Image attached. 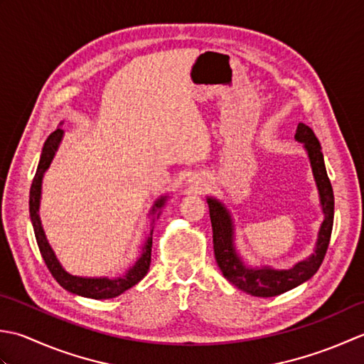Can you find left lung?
Wrapping results in <instances>:
<instances>
[{"instance_id":"obj_1","label":"left lung","mask_w":364,"mask_h":364,"mask_svg":"<svg viewBox=\"0 0 364 364\" xmlns=\"http://www.w3.org/2000/svg\"><path fill=\"white\" fill-rule=\"evenodd\" d=\"M295 139L305 144L323 212V221L321 229H318L314 253L306 257L305 261L296 262L292 269L287 270H275L267 265H247L237 255L231 213L218 199L207 198L213 231V251L220 270L229 283L255 296H275L305 283L318 270L330 243L333 217H335V196H333L331 183L327 176V169H325L321 143L316 138L314 132L301 122L296 127Z\"/></svg>"}]
</instances>
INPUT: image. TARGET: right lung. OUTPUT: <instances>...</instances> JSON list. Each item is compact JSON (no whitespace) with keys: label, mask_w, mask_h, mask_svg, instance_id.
I'll list each match as a JSON object with an SVG mask.
<instances>
[{"label":"right lung","mask_w":364,"mask_h":364,"mask_svg":"<svg viewBox=\"0 0 364 364\" xmlns=\"http://www.w3.org/2000/svg\"><path fill=\"white\" fill-rule=\"evenodd\" d=\"M64 136V130L59 127L56 129L51 135L47 138L46 144H43V149L41 154L39 165H37V171L31 183V190H29V217H31V223L34 229V235L37 240V247H39L41 255L46 261L48 270L53 278L58 281L59 286H63L65 291L70 294L87 296V299L94 300H107V299H114V296L124 294L127 289L132 286L138 284L141 279L146 277L147 270H149L151 265V251H152V232L154 228H151V234L147 237L143 248H141V255L138 261L132 269L127 270L125 275L119 278H85V277H75L70 275L64 270L61 262L58 261L55 251L51 250L50 243L43 232V228L41 223V215H39V207H41V193H42V177L50 166L51 160H53L55 154L58 151L59 144H61V139ZM168 196H160V199L155 201L151 209V217L157 220L160 217L161 207L165 205ZM152 220V225H154Z\"/></svg>","instance_id":"1"}]
</instances>
